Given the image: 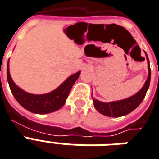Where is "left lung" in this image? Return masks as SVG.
Wrapping results in <instances>:
<instances>
[{"instance_id":"8db88e82","label":"left lung","mask_w":159,"mask_h":159,"mask_svg":"<svg viewBox=\"0 0 159 159\" xmlns=\"http://www.w3.org/2000/svg\"><path fill=\"white\" fill-rule=\"evenodd\" d=\"M146 57H147L148 64V76L147 80L145 82L144 85L143 86V88L134 95H133L128 99L119 100V101L104 103V102L99 101L98 99L92 98L93 101V106L95 107V109L100 114L109 117H114V118L121 117L131 113L141 104V102L143 100L145 95H146L148 89L149 87L150 79H151V70H150L149 60H148L147 54H146Z\"/></svg>"}]
</instances>
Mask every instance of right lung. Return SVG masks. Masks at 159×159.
<instances>
[{"mask_svg": "<svg viewBox=\"0 0 159 159\" xmlns=\"http://www.w3.org/2000/svg\"><path fill=\"white\" fill-rule=\"evenodd\" d=\"M80 71L74 74L60 84L56 89L45 94H32L19 88L13 82L9 70V60L7 63V80L15 99L23 108L34 114H50L60 109L66 104V99L72 86L78 80Z\"/></svg>", "mask_w": 159, "mask_h": 159, "instance_id": "add662e5", "label": "right lung"}]
</instances>
